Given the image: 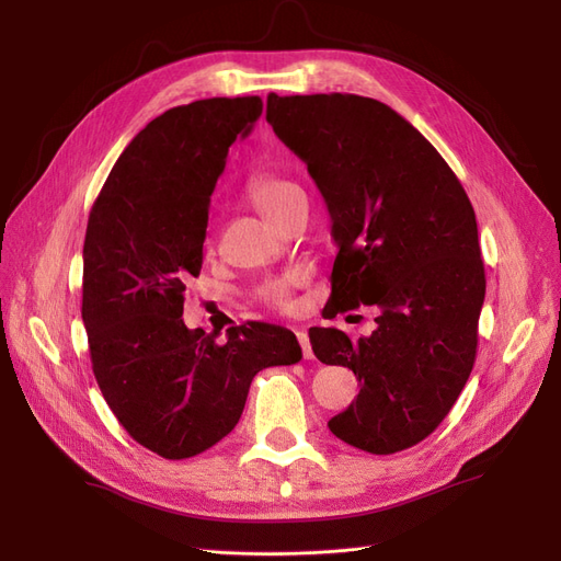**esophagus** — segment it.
Listing matches in <instances>:
<instances>
[{
	"instance_id": "34e87169",
	"label": "esophagus",
	"mask_w": 561,
	"mask_h": 561,
	"mask_svg": "<svg viewBox=\"0 0 561 561\" xmlns=\"http://www.w3.org/2000/svg\"><path fill=\"white\" fill-rule=\"evenodd\" d=\"M297 342H299V346H301L304 360H311V358H313V351H311V342H309L307 328H299V330H297Z\"/></svg>"
}]
</instances>
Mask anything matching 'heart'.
Wrapping results in <instances>:
<instances>
[{"mask_svg":"<svg viewBox=\"0 0 561 561\" xmlns=\"http://www.w3.org/2000/svg\"><path fill=\"white\" fill-rule=\"evenodd\" d=\"M295 192H299L297 184H293L290 180H283L274 173H254L245 182V196L250 198L252 206L268 219H274L278 215L283 203ZM301 280H304V271H287L283 276L268 278L257 287V299L268 309L287 311L293 307L295 287L301 285Z\"/></svg>","mask_w":561,"mask_h":561,"instance_id":"heart-1","label":"heart"}]
</instances>
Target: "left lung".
Masks as SVG:
<instances>
[{
    "label": "left lung",
    "mask_w": 561,
    "mask_h": 561,
    "mask_svg": "<svg viewBox=\"0 0 561 561\" xmlns=\"http://www.w3.org/2000/svg\"><path fill=\"white\" fill-rule=\"evenodd\" d=\"M266 122L328 203L339 245L328 316L379 309L369 336L309 330L316 358L360 383L328 426L369 454L414 447L449 414L478 353L486 278L472 203L437 149L379 100L268 93Z\"/></svg>",
    "instance_id": "1"
}]
</instances>
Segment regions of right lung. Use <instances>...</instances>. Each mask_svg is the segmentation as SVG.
<instances>
[{
  "label": "right lung",
  "instance_id": "right-lung-1",
  "mask_svg": "<svg viewBox=\"0 0 561 561\" xmlns=\"http://www.w3.org/2000/svg\"><path fill=\"white\" fill-rule=\"evenodd\" d=\"M260 114L257 95L163 112L124 149L89 215L81 318L93 375L135 443L171 461L233 431L257 371L301 360L297 336L280 325L254 320L217 342L219 332L182 320L215 182Z\"/></svg>",
  "mask_w": 561,
  "mask_h": 561
}]
</instances>
